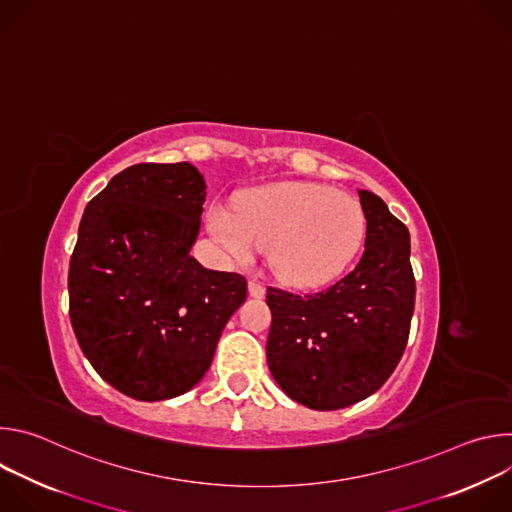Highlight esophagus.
I'll return each mask as SVG.
<instances>
[{
	"mask_svg": "<svg viewBox=\"0 0 512 512\" xmlns=\"http://www.w3.org/2000/svg\"><path fill=\"white\" fill-rule=\"evenodd\" d=\"M249 294L253 298H263L265 296V285L257 279H249Z\"/></svg>",
	"mask_w": 512,
	"mask_h": 512,
	"instance_id": "1",
	"label": "esophagus"
}]
</instances>
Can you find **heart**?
<instances>
[{
  "instance_id": "1",
  "label": "heart",
  "mask_w": 512,
  "mask_h": 512,
  "mask_svg": "<svg viewBox=\"0 0 512 512\" xmlns=\"http://www.w3.org/2000/svg\"><path fill=\"white\" fill-rule=\"evenodd\" d=\"M210 233L239 261L255 247L269 251L273 271L287 283L318 285L336 277L364 239L356 198L312 184H275L239 200L237 212L212 208Z\"/></svg>"
}]
</instances>
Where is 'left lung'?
I'll return each mask as SVG.
<instances>
[{"label":"left lung","instance_id":"obj_1","mask_svg":"<svg viewBox=\"0 0 512 512\" xmlns=\"http://www.w3.org/2000/svg\"><path fill=\"white\" fill-rule=\"evenodd\" d=\"M364 251L344 277L314 294L267 287V364L294 401L334 411L379 391L411 330L415 277L409 231L373 192L360 190Z\"/></svg>","mask_w":512,"mask_h":512}]
</instances>
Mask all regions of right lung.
<instances>
[{"mask_svg": "<svg viewBox=\"0 0 512 512\" xmlns=\"http://www.w3.org/2000/svg\"><path fill=\"white\" fill-rule=\"evenodd\" d=\"M206 198L188 162L135 164L87 204L68 267V314L93 369L139 401L190 391L247 298L239 273L190 247Z\"/></svg>", "mask_w": 512, "mask_h": 512, "instance_id": "right-lung-1", "label": "right lung"}]
</instances>
